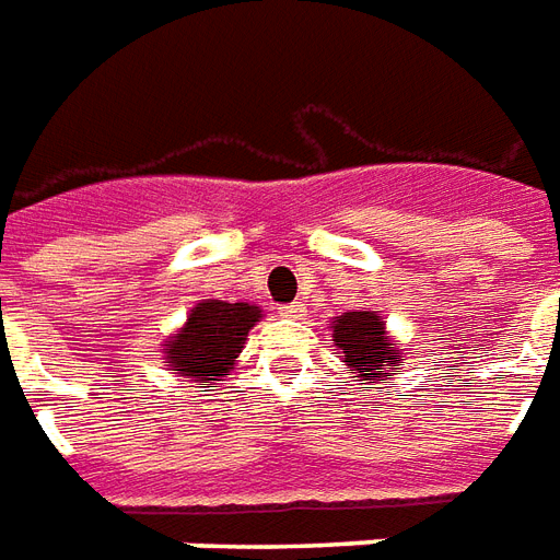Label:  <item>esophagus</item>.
Listing matches in <instances>:
<instances>
[{"label": "esophagus", "mask_w": 560, "mask_h": 560, "mask_svg": "<svg viewBox=\"0 0 560 560\" xmlns=\"http://www.w3.org/2000/svg\"><path fill=\"white\" fill-rule=\"evenodd\" d=\"M281 315H284V317H300V315H303V305H296V303L281 305Z\"/></svg>", "instance_id": "obj_1"}]
</instances>
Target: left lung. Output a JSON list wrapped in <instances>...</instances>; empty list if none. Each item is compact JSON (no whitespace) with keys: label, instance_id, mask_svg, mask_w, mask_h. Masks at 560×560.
Returning a JSON list of instances; mask_svg holds the SVG:
<instances>
[{"label":"left lung","instance_id":"1","mask_svg":"<svg viewBox=\"0 0 560 560\" xmlns=\"http://www.w3.org/2000/svg\"><path fill=\"white\" fill-rule=\"evenodd\" d=\"M332 345L348 365V375L363 381L372 389L387 384L401 365V348L393 341L387 320L372 308H353L329 320ZM381 389V387H377Z\"/></svg>","mask_w":560,"mask_h":560}]
</instances>
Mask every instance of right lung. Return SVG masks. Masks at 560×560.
<instances>
[{
    "label": "right lung",
    "instance_id": "right-lung-1",
    "mask_svg": "<svg viewBox=\"0 0 560 560\" xmlns=\"http://www.w3.org/2000/svg\"><path fill=\"white\" fill-rule=\"evenodd\" d=\"M264 317L255 303L200 300L188 312L185 324L161 345L167 372L191 377L195 384H215L231 372L243 353L248 332Z\"/></svg>",
    "mask_w": 560,
    "mask_h": 560
}]
</instances>
